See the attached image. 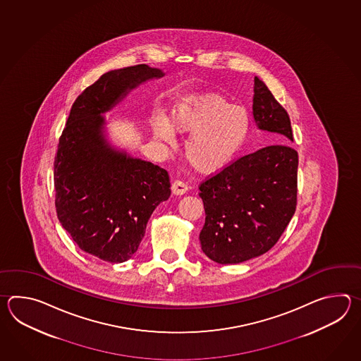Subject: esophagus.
<instances>
[{
  "instance_id": "1",
  "label": "esophagus",
  "mask_w": 361,
  "mask_h": 361,
  "mask_svg": "<svg viewBox=\"0 0 361 361\" xmlns=\"http://www.w3.org/2000/svg\"><path fill=\"white\" fill-rule=\"evenodd\" d=\"M171 191L174 195L179 196V195H184L185 192L188 191V187H187V184L180 180H176L174 183L171 184Z\"/></svg>"
}]
</instances>
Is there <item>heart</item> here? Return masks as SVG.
I'll return each instance as SVG.
<instances>
[{
  "mask_svg": "<svg viewBox=\"0 0 361 361\" xmlns=\"http://www.w3.org/2000/svg\"><path fill=\"white\" fill-rule=\"evenodd\" d=\"M174 128L190 134L184 143V157L192 168L213 174L227 168L245 145L250 117L245 108L214 92L195 94L173 109L170 123L157 118L154 137L174 143Z\"/></svg>",
  "mask_w": 361,
  "mask_h": 361,
  "instance_id": "b5f03b06",
  "label": "heart"
}]
</instances>
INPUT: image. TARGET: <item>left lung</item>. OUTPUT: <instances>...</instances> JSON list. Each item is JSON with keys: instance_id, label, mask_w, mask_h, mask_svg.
<instances>
[{"instance_id": "obj_1", "label": "left lung", "mask_w": 361, "mask_h": 361, "mask_svg": "<svg viewBox=\"0 0 361 361\" xmlns=\"http://www.w3.org/2000/svg\"><path fill=\"white\" fill-rule=\"evenodd\" d=\"M254 123L293 142L288 112L266 84L254 77ZM298 152L288 145L245 154L200 184L205 224L201 249L212 261L235 264L269 252L297 207Z\"/></svg>"}]
</instances>
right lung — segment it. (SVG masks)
Listing matches in <instances>:
<instances>
[{
	"mask_svg": "<svg viewBox=\"0 0 361 361\" xmlns=\"http://www.w3.org/2000/svg\"><path fill=\"white\" fill-rule=\"evenodd\" d=\"M162 76L161 69L147 64L102 75L77 97L59 138L54 161L58 219L81 250L103 261L130 259L149 216L171 191L166 170L108 143L102 115L138 85Z\"/></svg>",
	"mask_w": 361,
	"mask_h": 361,
	"instance_id": "add662e5",
	"label": "right lung"
}]
</instances>
